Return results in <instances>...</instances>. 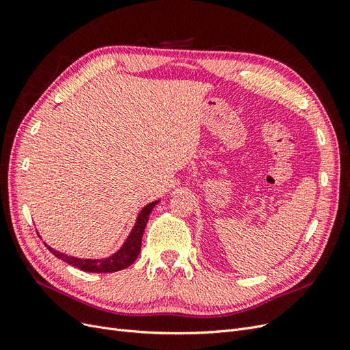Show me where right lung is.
<instances>
[{"label": "right lung", "instance_id": "1", "mask_svg": "<svg viewBox=\"0 0 350 350\" xmlns=\"http://www.w3.org/2000/svg\"><path fill=\"white\" fill-rule=\"evenodd\" d=\"M159 203V201H153V203L147 204L142 208V211L137 216L135 225L131 229L129 238L125 239L122 243V247L116 251L112 256L107 258H99V260H90V258H77V257H71L67 256V254H62L54 248L48 247V250L54 254L55 257L61 258L62 261L68 262L70 266L77 267L83 271H90V273H112V271H120L124 270L135 261V258L139 257L140 250H142V238H143V232L147 225V220H149V216L152 213L153 207Z\"/></svg>", "mask_w": 350, "mask_h": 350}]
</instances>
